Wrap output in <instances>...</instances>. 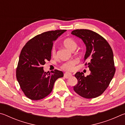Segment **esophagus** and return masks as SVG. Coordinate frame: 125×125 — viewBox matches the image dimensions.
Masks as SVG:
<instances>
[{"label":"esophagus","instance_id":"1","mask_svg":"<svg viewBox=\"0 0 125 125\" xmlns=\"http://www.w3.org/2000/svg\"><path fill=\"white\" fill-rule=\"evenodd\" d=\"M64 77L65 78H70L71 77H72V74L71 73L66 72V73H64Z\"/></svg>","mask_w":125,"mask_h":125}]
</instances>
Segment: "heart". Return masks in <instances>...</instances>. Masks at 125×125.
<instances>
[{
  "label": "heart",
  "instance_id": "1",
  "mask_svg": "<svg viewBox=\"0 0 125 125\" xmlns=\"http://www.w3.org/2000/svg\"><path fill=\"white\" fill-rule=\"evenodd\" d=\"M63 45L67 49L71 51H73L77 46V43L72 38H67L63 41ZM52 54L53 57L56 55V51L55 47H53L52 50ZM76 64V61L74 60H72L68 62H65L62 65L61 68L64 70L66 71H72L73 70L74 67Z\"/></svg>",
  "mask_w": 125,
  "mask_h": 125
}]
</instances>
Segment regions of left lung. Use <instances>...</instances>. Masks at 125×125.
Returning <instances> with one entry per match:
<instances>
[{
  "label": "left lung",
  "instance_id": "8db88e82",
  "mask_svg": "<svg viewBox=\"0 0 125 125\" xmlns=\"http://www.w3.org/2000/svg\"><path fill=\"white\" fill-rule=\"evenodd\" d=\"M71 33L81 39L85 44L84 61L89 62L85 65H88L91 72L86 77L83 72L76 73L78 83L73 89L84 98H96L105 92L115 74L113 50L104 38L92 30L77 29Z\"/></svg>",
  "mask_w": 125,
  "mask_h": 125
}]
</instances>
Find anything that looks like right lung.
Wrapping results in <instances>:
<instances>
[{
  "instance_id": "obj_1",
  "label": "right lung",
  "mask_w": 125,
  "mask_h": 125,
  "mask_svg": "<svg viewBox=\"0 0 125 125\" xmlns=\"http://www.w3.org/2000/svg\"><path fill=\"white\" fill-rule=\"evenodd\" d=\"M66 30L50 31L36 36L27 42L21 51L16 68V79L27 98L39 100L48 95L54 83L63 77L62 71H43L42 65L51 58L53 41Z\"/></svg>"
}]
</instances>
